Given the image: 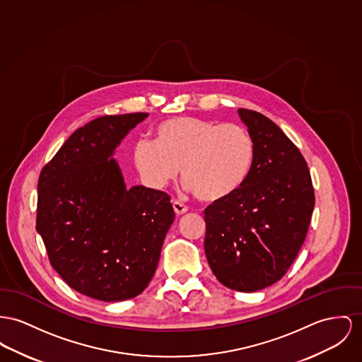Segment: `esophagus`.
<instances>
[{"instance_id":"obj_1","label":"esophagus","mask_w":362,"mask_h":362,"mask_svg":"<svg viewBox=\"0 0 362 362\" xmlns=\"http://www.w3.org/2000/svg\"><path fill=\"white\" fill-rule=\"evenodd\" d=\"M173 209H174L177 216H182V214H185L188 211V207L184 203L178 202V200H173Z\"/></svg>"}]
</instances>
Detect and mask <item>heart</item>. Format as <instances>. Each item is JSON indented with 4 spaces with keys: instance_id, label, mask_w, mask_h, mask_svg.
Segmentation results:
<instances>
[{
    "instance_id": "1",
    "label": "heart",
    "mask_w": 362,
    "mask_h": 362,
    "mask_svg": "<svg viewBox=\"0 0 362 362\" xmlns=\"http://www.w3.org/2000/svg\"><path fill=\"white\" fill-rule=\"evenodd\" d=\"M133 160L151 188H166L181 170L184 182L199 200L219 203L238 192L247 180L254 141L235 123L177 117L155 127L152 143L136 145Z\"/></svg>"
}]
</instances>
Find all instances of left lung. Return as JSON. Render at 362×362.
<instances>
[{
  "mask_svg": "<svg viewBox=\"0 0 362 362\" xmlns=\"http://www.w3.org/2000/svg\"><path fill=\"white\" fill-rule=\"evenodd\" d=\"M254 141V160L240 189L204 210V251L219 283L255 292L279 281L309 230L314 188L308 163L265 115L239 108Z\"/></svg>",
  "mask_w": 362,
  "mask_h": 362,
  "instance_id": "8db88e82",
  "label": "left lung"
}]
</instances>
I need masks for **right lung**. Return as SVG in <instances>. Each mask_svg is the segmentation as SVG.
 <instances>
[{
    "label": "right lung",
    "instance_id": "1",
    "mask_svg": "<svg viewBox=\"0 0 362 362\" xmlns=\"http://www.w3.org/2000/svg\"><path fill=\"white\" fill-rule=\"evenodd\" d=\"M146 112L105 115L75 130L38 180L37 230L52 267L104 302L141 293L159 262L174 210L166 192L126 188L114 158Z\"/></svg>",
    "mask_w": 362,
    "mask_h": 362
}]
</instances>
